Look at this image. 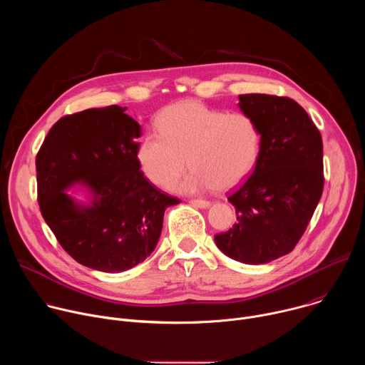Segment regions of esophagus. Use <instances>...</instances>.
I'll return each mask as SVG.
<instances>
[{
  "mask_svg": "<svg viewBox=\"0 0 365 365\" xmlns=\"http://www.w3.org/2000/svg\"><path fill=\"white\" fill-rule=\"evenodd\" d=\"M189 203L196 206V207H207V206L211 205L210 200H205V199H192Z\"/></svg>",
  "mask_w": 365,
  "mask_h": 365,
  "instance_id": "1",
  "label": "esophagus"
}]
</instances>
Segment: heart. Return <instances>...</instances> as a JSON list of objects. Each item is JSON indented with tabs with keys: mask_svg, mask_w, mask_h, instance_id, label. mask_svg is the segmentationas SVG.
I'll return each instance as SVG.
<instances>
[{
	"mask_svg": "<svg viewBox=\"0 0 365 365\" xmlns=\"http://www.w3.org/2000/svg\"><path fill=\"white\" fill-rule=\"evenodd\" d=\"M155 124L159 133H145L138 143L137 163L153 185L163 189L189 165L192 172L178 190H232L252 173L262 154V128L247 113L228 114L182 101L166 107Z\"/></svg>",
	"mask_w": 365,
	"mask_h": 365,
	"instance_id": "obj_1",
	"label": "heart"
}]
</instances>
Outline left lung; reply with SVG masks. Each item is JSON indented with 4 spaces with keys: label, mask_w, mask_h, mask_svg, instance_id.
Wrapping results in <instances>:
<instances>
[{
    "label": "left lung",
    "mask_w": 365,
    "mask_h": 365,
    "mask_svg": "<svg viewBox=\"0 0 365 365\" xmlns=\"http://www.w3.org/2000/svg\"><path fill=\"white\" fill-rule=\"evenodd\" d=\"M238 98L262 128L263 145L251 176L228 196L237 222L215 244L237 262L266 264L296 247L317 210L325 180L322 137L292 98Z\"/></svg>",
    "instance_id": "1"
}]
</instances>
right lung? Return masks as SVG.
<instances>
[{
  "label": "right lung",
  "instance_id": "right-lung-1",
  "mask_svg": "<svg viewBox=\"0 0 365 365\" xmlns=\"http://www.w3.org/2000/svg\"><path fill=\"white\" fill-rule=\"evenodd\" d=\"M125 110L111 106L62 117L36 155L46 224L79 264L106 273L144 262L158 245L166 207L179 203L140 170L141 128ZM75 182L91 190L89 207L64 192Z\"/></svg>",
  "mask_w": 365,
  "mask_h": 365
}]
</instances>
